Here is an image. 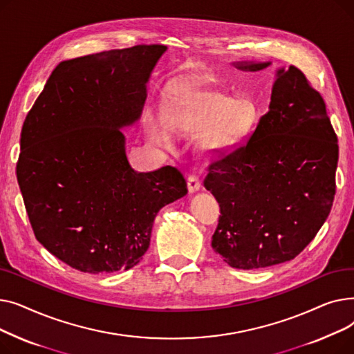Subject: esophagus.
I'll list each match as a JSON object with an SVG mask.
<instances>
[{"instance_id": "34e87169", "label": "esophagus", "mask_w": 354, "mask_h": 354, "mask_svg": "<svg viewBox=\"0 0 354 354\" xmlns=\"http://www.w3.org/2000/svg\"><path fill=\"white\" fill-rule=\"evenodd\" d=\"M201 189V180L196 176H189L188 178V191L191 194L198 192Z\"/></svg>"}]
</instances>
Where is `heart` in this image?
Segmentation results:
<instances>
[{"instance_id":"1","label":"heart","mask_w":354,"mask_h":354,"mask_svg":"<svg viewBox=\"0 0 354 354\" xmlns=\"http://www.w3.org/2000/svg\"><path fill=\"white\" fill-rule=\"evenodd\" d=\"M258 107L250 97H234L218 90L187 88L167 97L162 120L146 118L147 135L156 145L174 149L172 133L195 135L194 151L202 159L225 153L245 140L258 122Z\"/></svg>"}]
</instances>
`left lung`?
Wrapping results in <instances>:
<instances>
[{"label": "left lung", "instance_id": "left-lung-1", "mask_svg": "<svg viewBox=\"0 0 354 354\" xmlns=\"http://www.w3.org/2000/svg\"><path fill=\"white\" fill-rule=\"evenodd\" d=\"M232 64L261 71L271 62ZM337 160V136L320 93L297 67L278 68L268 113L247 145L209 165L203 180L221 208L214 251L238 270L299 255L330 214Z\"/></svg>", "mask_w": 354, "mask_h": 354}]
</instances>
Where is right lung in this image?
<instances>
[{
  "mask_svg": "<svg viewBox=\"0 0 354 354\" xmlns=\"http://www.w3.org/2000/svg\"><path fill=\"white\" fill-rule=\"evenodd\" d=\"M165 46H135L62 62L28 111L17 180L35 238L82 272L135 267L158 212L188 194L172 166L138 172L122 129L142 116Z\"/></svg>",
  "mask_w": 354,
  "mask_h": 354,
  "instance_id": "1",
  "label": "right lung"
}]
</instances>
